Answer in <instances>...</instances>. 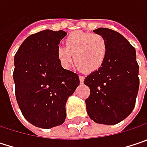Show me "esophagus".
<instances>
[{"mask_svg": "<svg viewBox=\"0 0 147 147\" xmlns=\"http://www.w3.org/2000/svg\"><path fill=\"white\" fill-rule=\"evenodd\" d=\"M79 82H80V84H83L84 83V76H79Z\"/></svg>", "mask_w": 147, "mask_h": 147, "instance_id": "34e87169", "label": "esophagus"}]
</instances>
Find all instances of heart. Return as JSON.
<instances>
[{"mask_svg": "<svg viewBox=\"0 0 147 147\" xmlns=\"http://www.w3.org/2000/svg\"><path fill=\"white\" fill-rule=\"evenodd\" d=\"M108 54V42L100 34L73 32L65 39V47L59 46L56 55L64 68H69L75 59L77 67L87 73L97 72Z\"/></svg>", "mask_w": 147, "mask_h": 147, "instance_id": "b5f03b06", "label": "heart"}]
</instances>
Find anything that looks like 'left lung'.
<instances>
[{
    "instance_id": "obj_1",
    "label": "left lung",
    "mask_w": 147,
    "mask_h": 147,
    "mask_svg": "<svg viewBox=\"0 0 147 147\" xmlns=\"http://www.w3.org/2000/svg\"><path fill=\"white\" fill-rule=\"evenodd\" d=\"M105 37L108 54L104 65L84 79L90 89L86 109L91 120L104 125H115L134 109L139 89V65L136 49L119 32L109 28L94 30Z\"/></svg>"
}]
</instances>
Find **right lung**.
<instances>
[{
	"mask_svg": "<svg viewBox=\"0 0 147 147\" xmlns=\"http://www.w3.org/2000/svg\"><path fill=\"white\" fill-rule=\"evenodd\" d=\"M64 31L44 30L26 37L14 58L17 104L26 121L49 129L66 119V102L79 86V75L62 67L56 55Z\"/></svg>",
	"mask_w": 147,
	"mask_h": 147,
	"instance_id": "obj_1",
	"label": "right lung"
}]
</instances>
